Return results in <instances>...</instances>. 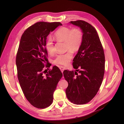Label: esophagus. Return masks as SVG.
<instances>
[{"mask_svg":"<svg viewBox=\"0 0 124 124\" xmlns=\"http://www.w3.org/2000/svg\"><path fill=\"white\" fill-rule=\"evenodd\" d=\"M59 68H60V70L61 71V72H63V71H64V69H65V67H63V66H60V67H59Z\"/></svg>","mask_w":124,"mask_h":124,"instance_id":"obj_1","label":"esophagus"}]
</instances>
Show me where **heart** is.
<instances>
[{
  "label": "heart",
  "instance_id": "obj_1",
  "mask_svg": "<svg viewBox=\"0 0 124 124\" xmlns=\"http://www.w3.org/2000/svg\"><path fill=\"white\" fill-rule=\"evenodd\" d=\"M54 36L58 40L65 42L66 49L70 50L65 53L58 55L53 61L54 63L67 66L72 58V51H76L81 46L83 41L82 32L78 28L71 29L68 27H62L55 32ZM45 47L48 53H53L54 44L51 38L48 39L45 44Z\"/></svg>",
  "mask_w": 124,
  "mask_h": 124
}]
</instances>
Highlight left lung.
<instances>
[{
	"instance_id": "1",
	"label": "left lung",
	"mask_w": 124,
	"mask_h": 124,
	"mask_svg": "<svg viewBox=\"0 0 124 124\" xmlns=\"http://www.w3.org/2000/svg\"><path fill=\"white\" fill-rule=\"evenodd\" d=\"M69 23L80 28L83 41L72 63L79 74L67 70L63 72L68 83L65 92L71 102L83 105L93 98L101 85L105 73V54L99 35L92 25L81 20Z\"/></svg>"
}]
</instances>
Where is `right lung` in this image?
Masks as SVG:
<instances>
[{"instance_id": "right-lung-1", "label": "right lung", "mask_w": 124, "mask_h": 124, "mask_svg": "<svg viewBox=\"0 0 124 124\" xmlns=\"http://www.w3.org/2000/svg\"><path fill=\"white\" fill-rule=\"evenodd\" d=\"M62 25L59 22H38L24 31L19 42L16 57L18 79L26 99L38 108L51 105L53 93L63 76L57 66L44 75V68L49 67L48 64L45 66L48 61L47 37Z\"/></svg>"}]
</instances>
